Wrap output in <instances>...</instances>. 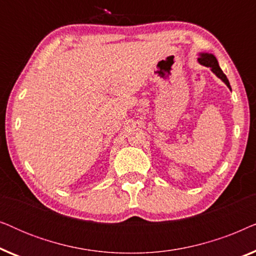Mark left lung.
Masks as SVG:
<instances>
[{"label": "left lung", "mask_w": 256, "mask_h": 256, "mask_svg": "<svg viewBox=\"0 0 256 256\" xmlns=\"http://www.w3.org/2000/svg\"><path fill=\"white\" fill-rule=\"evenodd\" d=\"M198 62H199V64L204 65V66H206V68H211L212 72L214 73V74L218 76L219 79H222V82L226 84L227 87H228V88L230 90V85L228 79H227V76L224 74L222 68H219L218 60H216V58L214 57V56H213L212 54H199Z\"/></svg>", "instance_id": "left-lung-1"}]
</instances>
